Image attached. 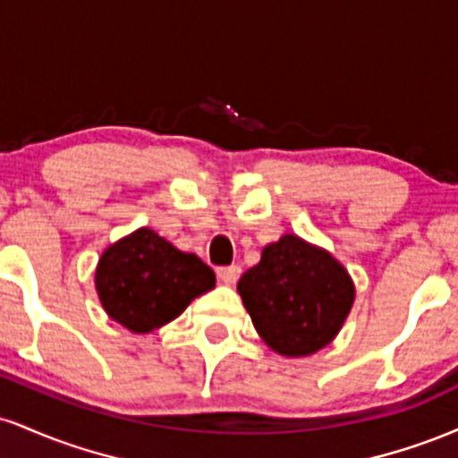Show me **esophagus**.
I'll list each match as a JSON object with an SVG mask.
<instances>
[{"mask_svg": "<svg viewBox=\"0 0 458 458\" xmlns=\"http://www.w3.org/2000/svg\"><path fill=\"white\" fill-rule=\"evenodd\" d=\"M219 280L224 284H234L241 277V267L239 265H228V267H219L217 269Z\"/></svg>", "mask_w": 458, "mask_h": 458, "instance_id": "1", "label": "esophagus"}]
</instances>
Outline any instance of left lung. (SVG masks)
<instances>
[{
	"label": "left lung",
	"instance_id": "8db88e82",
	"mask_svg": "<svg viewBox=\"0 0 458 458\" xmlns=\"http://www.w3.org/2000/svg\"><path fill=\"white\" fill-rule=\"evenodd\" d=\"M236 288L262 340L291 357L329 344L355 297L344 267L293 234L267 245Z\"/></svg>",
	"mask_w": 458,
	"mask_h": 458
}]
</instances>
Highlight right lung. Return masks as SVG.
I'll return each mask as SVG.
<instances>
[{
    "label": "right lung",
    "mask_w": 458,
    "mask_h": 458,
    "mask_svg": "<svg viewBox=\"0 0 458 458\" xmlns=\"http://www.w3.org/2000/svg\"><path fill=\"white\" fill-rule=\"evenodd\" d=\"M213 286L211 267L148 228L107 247L97 269L105 312L135 334L170 323Z\"/></svg>",
    "instance_id": "obj_1"
}]
</instances>
